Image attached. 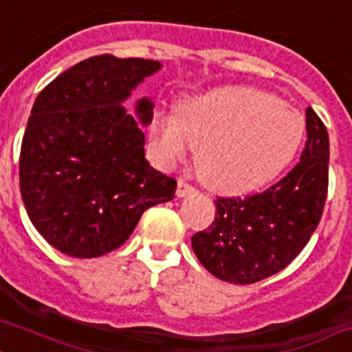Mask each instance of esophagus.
<instances>
[{"mask_svg":"<svg viewBox=\"0 0 352 352\" xmlns=\"http://www.w3.org/2000/svg\"><path fill=\"white\" fill-rule=\"evenodd\" d=\"M197 190L190 182H186L184 179H179V182H177V197H186V195H192Z\"/></svg>","mask_w":352,"mask_h":352,"instance_id":"obj_1","label":"esophagus"}]
</instances>
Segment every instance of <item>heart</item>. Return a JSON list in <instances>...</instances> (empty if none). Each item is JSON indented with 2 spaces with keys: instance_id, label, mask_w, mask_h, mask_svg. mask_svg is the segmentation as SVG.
I'll return each instance as SVG.
<instances>
[{
  "instance_id": "obj_1",
  "label": "heart",
  "mask_w": 352,
  "mask_h": 352,
  "mask_svg": "<svg viewBox=\"0 0 352 352\" xmlns=\"http://www.w3.org/2000/svg\"><path fill=\"white\" fill-rule=\"evenodd\" d=\"M151 133L166 162L197 149V173L221 193H245L289 166L305 137L300 113L265 91L223 87L181 102L177 115H159Z\"/></svg>"
}]
</instances>
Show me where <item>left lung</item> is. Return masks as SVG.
<instances>
[{"label": "left lung", "mask_w": 352, "mask_h": 352, "mask_svg": "<svg viewBox=\"0 0 352 352\" xmlns=\"http://www.w3.org/2000/svg\"><path fill=\"white\" fill-rule=\"evenodd\" d=\"M300 162L265 192L217 197L214 223L192 237V248L215 278L250 285L292 263L322 219L329 188L327 127L307 107Z\"/></svg>", "instance_id": "left-lung-1"}]
</instances>
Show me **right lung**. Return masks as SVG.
I'll return each instance as SVG.
<instances>
[{
    "label": "right lung",
    "instance_id": "obj_1",
    "mask_svg": "<svg viewBox=\"0 0 352 352\" xmlns=\"http://www.w3.org/2000/svg\"><path fill=\"white\" fill-rule=\"evenodd\" d=\"M160 63L113 54L87 58L36 98L19 153V190L36 230L73 257L109 254L142 214L175 195L177 181L144 157V133L122 102ZM137 115L153 118L142 98Z\"/></svg>",
    "mask_w": 352,
    "mask_h": 352
}]
</instances>
